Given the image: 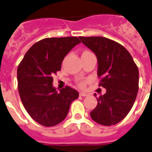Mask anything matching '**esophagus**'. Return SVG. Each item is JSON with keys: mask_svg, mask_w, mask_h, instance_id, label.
Segmentation results:
<instances>
[{"mask_svg": "<svg viewBox=\"0 0 152 152\" xmlns=\"http://www.w3.org/2000/svg\"><path fill=\"white\" fill-rule=\"evenodd\" d=\"M80 96H82V97H87V94L83 93V92H80Z\"/></svg>", "mask_w": 152, "mask_h": 152, "instance_id": "esophagus-1", "label": "esophagus"}]
</instances>
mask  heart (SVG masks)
<instances>
[{
    "label": "heart",
    "instance_id": "obj_1",
    "mask_svg": "<svg viewBox=\"0 0 152 152\" xmlns=\"http://www.w3.org/2000/svg\"><path fill=\"white\" fill-rule=\"evenodd\" d=\"M85 52H88V51H85ZM84 85H85V83L84 82L80 83V87H84Z\"/></svg>",
    "mask_w": 152,
    "mask_h": 152
}]
</instances>
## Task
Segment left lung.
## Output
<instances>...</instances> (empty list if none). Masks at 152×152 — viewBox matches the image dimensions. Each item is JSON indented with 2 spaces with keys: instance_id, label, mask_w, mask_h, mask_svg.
<instances>
[{
  "instance_id": "left-lung-1",
  "label": "left lung",
  "mask_w": 152,
  "mask_h": 152,
  "mask_svg": "<svg viewBox=\"0 0 152 152\" xmlns=\"http://www.w3.org/2000/svg\"><path fill=\"white\" fill-rule=\"evenodd\" d=\"M79 38L97 56L99 86L106 89L91 112V119L101 125H115L127 115L136 100L137 66L129 51L114 40L102 37Z\"/></svg>"
}]
</instances>
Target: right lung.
I'll return each mask as SVG.
<instances>
[{
    "instance_id": "right-lung-1",
    "label": "right lung",
    "mask_w": 152,
    "mask_h": 152,
    "mask_svg": "<svg viewBox=\"0 0 152 152\" xmlns=\"http://www.w3.org/2000/svg\"><path fill=\"white\" fill-rule=\"evenodd\" d=\"M80 43L75 37L46 38L29 48L17 70L18 93L32 119L44 126H53L65 119L70 104L79 93L70 87L60 92L53 87L54 74L61 70L68 53Z\"/></svg>"
}]
</instances>
